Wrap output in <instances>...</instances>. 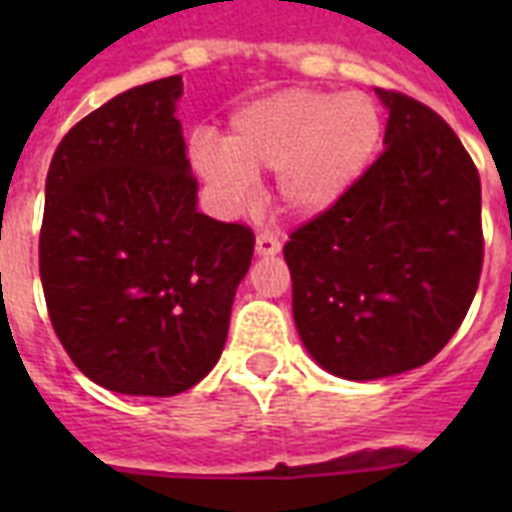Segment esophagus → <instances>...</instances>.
I'll use <instances>...</instances> for the list:
<instances>
[{"mask_svg":"<svg viewBox=\"0 0 512 512\" xmlns=\"http://www.w3.org/2000/svg\"><path fill=\"white\" fill-rule=\"evenodd\" d=\"M255 249H257V255H263V257L279 255V249H281V241L276 239V236H273V233H257Z\"/></svg>","mask_w":512,"mask_h":512,"instance_id":"obj_1","label":"esophagus"}]
</instances>
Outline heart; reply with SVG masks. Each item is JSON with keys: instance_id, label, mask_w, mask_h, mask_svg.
I'll return each mask as SVG.
<instances>
[{"instance_id": "b5f03b06", "label": "heart", "mask_w": 512, "mask_h": 512, "mask_svg": "<svg viewBox=\"0 0 512 512\" xmlns=\"http://www.w3.org/2000/svg\"><path fill=\"white\" fill-rule=\"evenodd\" d=\"M385 135L380 106L364 92H276L233 116L225 146L199 138L191 159L228 207L255 196L252 175L276 170L281 207L316 217L361 180Z\"/></svg>"}]
</instances>
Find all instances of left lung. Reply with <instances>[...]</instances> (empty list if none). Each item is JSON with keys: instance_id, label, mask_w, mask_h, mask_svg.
Returning <instances> with one entry per match:
<instances>
[{"instance_id": "left-lung-1", "label": "left lung", "mask_w": 512, "mask_h": 512, "mask_svg": "<svg viewBox=\"0 0 512 512\" xmlns=\"http://www.w3.org/2000/svg\"><path fill=\"white\" fill-rule=\"evenodd\" d=\"M377 95L388 148L284 244L297 332L345 380L428 364L460 329L484 265L481 177L460 138L420 100Z\"/></svg>"}]
</instances>
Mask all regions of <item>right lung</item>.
I'll return each instance as SVG.
<instances>
[{
	"label": "right lung",
	"instance_id": "1",
	"mask_svg": "<svg viewBox=\"0 0 512 512\" xmlns=\"http://www.w3.org/2000/svg\"><path fill=\"white\" fill-rule=\"evenodd\" d=\"M183 79L116 95L60 140L44 185L39 276L79 372L127 396L193 388L223 353L255 233L196 209L175 119Z\"/></svg>",
	"mask_w": 512,
	"mask_h": 512
}]
</instances>
